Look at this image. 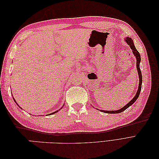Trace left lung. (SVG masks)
<instances>
[{"label":"left lung","mask_w":159,"mask_h":159,"mask_svg":"<svg viewBox=\"0 0 159 159\" xmlns=\"http://www.w3.org/2000/svg\"><path fill=\"white\" fill-rule=\"evenodd\" d=\"M125 40L126 41L127 44L128 45H129L130 48H131V50H133V53L134 56H135L136 59H137V71H138V74H139V88L138 90L137 91V93L135 95V96L131 99V101H130V102L127 104L125 105L123 107H122L121 109L116 110V111H105V110H100L101 111H102L103 113H121L123 112V111H125V109H127L129 107L131 106L132 105L134 102H135V101L137 99V98H139V94H140L141 92V85H142V74H141V71L140 70V67H139V65H140V62H141V56L140 54H139V52L137 50L135 46H134V44H133V41L131 39V38L129 37H127Z\"/></svg>","instance_id":"obj_1"}]
</instances>
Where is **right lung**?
Segmentation results:
<instances>
[{
	"label": "right lung",
	"mask_w": 159,
	"mask_h": 159,
	"mask_svg": "<svg viewBox=\"0 0 159 159\" xmlns=\"http://www.w3.org/2000/svg\"><path fill=\"white\" fill-rule=\"evenodd\" d=\"M13 99H14V102H15V103H16L17 104V103L16 102V101H15V100H14V98H13ZM17 105H18V106H19V105H18V104H17ZM62 107H61V108H62ZM61 108H60V109H61ZM21 109H22V108H21ZM59 110H60V109H58V110H57V111H55V112H54V113H50V114H49V115H52V114H54V113H57V111H59Z\"/></svg>",
	"instance_id": "right-lung-1"
}]
</instances>
